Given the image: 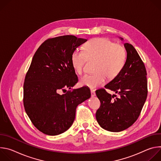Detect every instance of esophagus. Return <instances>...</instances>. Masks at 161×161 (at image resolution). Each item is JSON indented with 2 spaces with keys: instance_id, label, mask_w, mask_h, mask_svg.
Returning a JSON list of instances; mask_svg holds the SVG:
<instances>
[{
  "instance_id": "34e87169",
  "label": "esophagus",
  "mask_w": 161,
  "mask_h": 161,
  "mask_svg": "<svg viewBox=\"0 0 161 161\" xmlns=\"http://www.w3.org/2000/svg\"><path fill=\"white\" fill-rule=\"evenodd\" d=\"M90 92H91V96L92 97H94L96 96V92H95V90L93 89H91L90 90Z\"/></svg>"
}]
</instances>
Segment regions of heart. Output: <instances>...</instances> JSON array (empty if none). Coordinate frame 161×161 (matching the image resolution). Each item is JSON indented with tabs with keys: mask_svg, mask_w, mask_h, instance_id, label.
<instances>
[{
	"mask_svg": "<svg viewBox=\"0 0 161 161\" xmlns=\"http://www.w3.org/2000/svg\"><path fill=\"white\" fill-rule=\"evenodd\" d=\"M88 60H96L93 74L85 75L80 79V84L90 88H96L104 84L106 78H117L124 68L127 54L121 45L116 44L108 39L98 37L89 40L83 50H75L71 54L72 66L79 75L83 71Z\"/></svg>",
	"mask_w": 161,
	"mask_h": 161,
	"instance_id": "obj_1",
	"label": "heart"
}]
</instances>
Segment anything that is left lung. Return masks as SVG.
I'll list each match as a JSON object with an SVG mask.
<instances>
[{
  "instance_id": "left-lung-1",
  "label": "left lung",
  "mask_w": 161,
  "mask_h": 161,
  "mask_svg": "<svg viewBox=\"0 0 161 161\" xmlns=\"http://www.w3.org/2000/svg\"><path fill=\"white\" fill-rule=\"evenodd\" d=\"M124 47L127 53L124 68L104 86L119 96L111 95L104 88L96 91L101 102L96 111L97 121L102 128L111 132L122 131L137 120L148 94L145 64L132 44L126 42Z\"/></svg>"
}]
</instances>
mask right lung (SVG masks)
I'll list each match as a JSON object with an SVG mask.
<instances>
[{
    "mask_svg": "<svg viewBox=\"0 0 161 161\" xmlns=\"http://www.w3.org/2000/svg\"><path fill=\"white\" fill-rule=\"evenodd\" d=\"M87 40L67 35L49 38L36 52L24 83V106L34 125L55 136L69 128L78 104L90 97L86 86L71 89L78 81L71 54Z\"/></svg>",
    "mask_w": 161,
    "mask_h": 161,
    "instance_id": "obj_1",
    "label": "right lung"
}]
</instances>
